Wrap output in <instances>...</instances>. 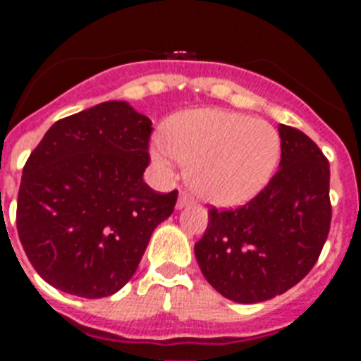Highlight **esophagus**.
<instances>
[{
	"label": "esophagus",
	"mask_w": 361,
	"mask_h": 361,
	"mask_svg": "<svg viewBox=\"0 0 361 361\" xmlns=\"http://www.w3.org/2000/svg\"><path fill=\"white\" fill-rule=\"evenodd\" d=\"M191 202H193V200H191V197H188L186 193H180V195H178V200H177V208L183 209V208H186V206H190Z\"/></svg>",
	"instance_id": "obj_1"
}]
</instances>
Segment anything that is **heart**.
<instances>
[{
  "label": "heart",
  "instance_id": "b5f03b06",
  "mask_svg": "<svg viewBox=\"0 0 361 361\" xmlns=\"http://www.w3.org/2000/svg\"><path fill=\"white\" fill-rule=\"evenodd\" d=\"M280 135L271 124L226 110H193L168 124L153 142L161 168L190 162L188 183L200 199L222 208L240 206L271 180Z\"/></svg>",
  "mask_w": 361,
  "mask_h": 361
}]
</instances>
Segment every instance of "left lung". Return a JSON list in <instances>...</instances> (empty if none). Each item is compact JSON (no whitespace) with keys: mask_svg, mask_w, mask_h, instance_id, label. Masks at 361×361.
Listing matches in <instances>:
<instances>
[{"mask_svg":"<svg viewBox=\"0 0 361 361\" xmlns=\"http://www.w3.org/2000/svg\"><path fill=\"white\" fill-rule=\"evenodd\" d=\"M279 130V171L244 206L209 209L195 244L204 279L238 304L264 302L296 286L329 235V161L298 128Z\"/></svg>","mask_w":361,"mask_h":361,"instance_id":"1","label":"left lung"}]
</instances>
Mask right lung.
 Returning a JSON list of instances; mask_svg holds the SVG:
<instances>
[{"label": "right lung", "instance_id": "add662e5", "mask_svg": "<svg viewBox=\"0 0 361 361\" xmlns=\"http://www.w3.org/2000/svg\"><path fill=\"white\" fill-rule=\"evenodd\" d=\"M152 121L124 101L59 119L27 159L16 226L34 269L56 289L104 298L137 271L177 190L142 180Z\"/></svg>", "mask_w": 361, "mask_h": 361}]
</instances>
